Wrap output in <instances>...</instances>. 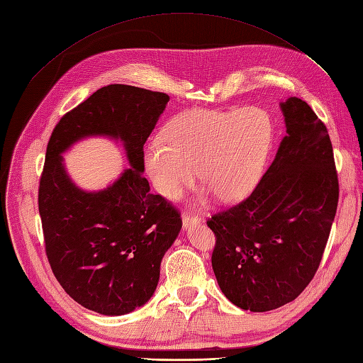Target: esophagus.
<instances>
[{"label": "esophagus", "mask_w": 363, "mask_h": 363, "mask_svg": "<svg viewBox=\"0 0 363 363\" xmlns=\"http://www.w3.org/2000/svg\"><path fill=\"white\" fill-rule=\"evenodd\" d=\"M183 226L184 228H191L194 225H199L200 223V218L197 216H192V214H188V212H183Z\"/></svg>", "instance_id": "34e87169"}]
</instances>
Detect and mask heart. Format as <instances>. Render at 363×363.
Wrapping results in <instances>:
<instances>
[{"instance_id":"1","label":"heart","mask_w":363,"mask_h":363,"mask_svg":"<svg viewBox=\"0 0 363 363\" xmlns=\"http://www.w3.org/2000/svg\"><path fill=\"white\" fill-rule=\"evenodd\" d=\"M267 111H188L167 123L145 151L146 172L163 197L175 200L199 179L220 201L246 196L262 177L272 145Z\"/></svg>"}]
</instances>
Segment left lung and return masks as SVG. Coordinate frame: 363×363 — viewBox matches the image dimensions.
<instances>
[{
  "mask_svg": "<svg viewBox=\"0 0 363 363\" xmlns=\"http://www.w3.org/2000/svg\"><path fill=\"white\" fill-rule=\"evenodd\" d=\"M286 135L255 189L208 220L212 269L228 300L252 313L284 306L319 268L337 211L339 180L326 126L308 103H280Z\"/></svg>",
  "mask_w": 363,
  "mask_h": 363,
  "instance_id": "obj_1",
  "label": "left lung"
}]
</instances>
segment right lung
Segmentation results:
<instances>
[{"label":"right lung","instance_id":"right-lung-1","mask_svg":"<svg viewBox=\"0 0 363 363\" xmlns=\"http://www.w3.org/2000/svg\"><path fill=\"white\" fill-rule=\"evenodd\" d=\"M167 101L163 92L104 86L63 115L50 135L38 189L46 255L60 285L91 311L123 315L143 306L182 229L179 211L151 194L143 177V146ZM94 135L120 139L131 167L111 187L87 193L69 180L60 154Z\"/></svg>","mask_w":363,"mask_h":363}]
</instances>
